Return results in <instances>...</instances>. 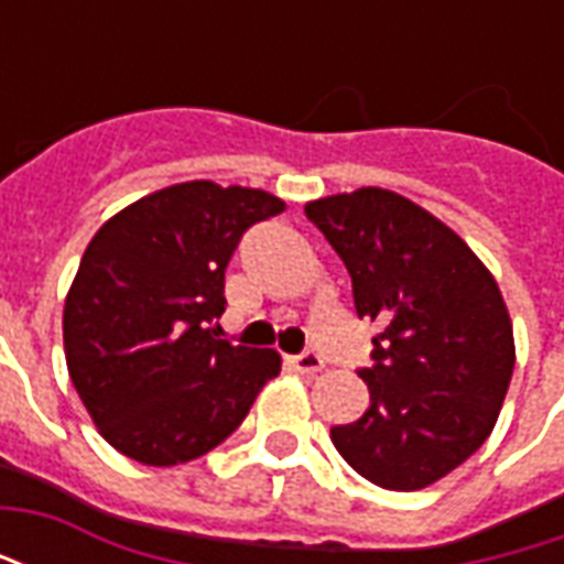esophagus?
I'll return each mask as SVG.
<instances>
[{"label": "esophagus", "mask_w": 564, "mask_h": 564, "mask_svg": "<svg viewBox=\"0 0 564 564\" xmlns=\"http://www.w3.org/2000/svg\"><path fill=\"white\" fill-rule=\"evenodd\" d=\"M290 366L299 371V375H317V371H323V356L317 354V350H305V354H299L290 359Z\"/></svg>", "instance_id": "34e87169"}]
</instances>
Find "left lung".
Returning <instances> with one entry per match:
<instances>
[{"label": "left lung", "instance_id": "1", "mask_svg": "<svg viewBox=\"0 0 564 564\" xmlns=\"http://www.w3.org/2000/svg\"><path fill=\"white\" fill-rule=\"evenodd\" d=\"M307 220L354 281L359 319L378 326L371 404L332 425V444L371 484L425 489L471 456L498 420L513 375V326L492 271L459 235L380 186L317 198Z\"/></svg>", "mask_w": 564, "mask_h": 564}]
</instances>
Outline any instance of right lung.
Instances as JSON below:
<instances>
[{
  "instance_id": "add662e5",
  "label": "right lung",
  "mask_w": 564,
  "mask_h": 564,
  "mask_svg": "<svg viewBox=\"0 0 564 564\" xmlns=\"http://www.w3.org/2000/svg\"><path fill=\"white\" fill-rule=\"evenodd\" d=\"M286 208L250 186H162L102 223L63 307L68 378L99 435L141 465L223 444L278 378L281 354L217 338L241 235Z\"/></svg>"
}]
</instances>
